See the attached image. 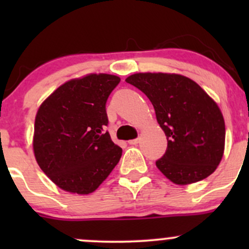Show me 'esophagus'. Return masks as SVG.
<instances>
[{
	"label": "esophagus",
	"mask_w": 249,
	"mask_h": 249,
	"mask_svg": "<svg viewBox=\"0 0 249 249\" xmlns=\"http://www.w3.org/2000/svg\"><path fill=\"white\" fill-rule=\"evenodd\" d=\"M138 142H139L138 138L132 139V141H128V144H130V145H136V144H138Z\"/></svg>",
	"instance_id": "esophagus-1"
}]
</instances>
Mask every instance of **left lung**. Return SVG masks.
Instances as JSON below:
<instances>
[{
  "label": "left lung",
  "instance_id": "1",
  "mask_svg": "<svg viewBox=\"0 0 249 249\" xmlns=\"http://www.w3.org/2000/svg\"><path fill=\"white\" fill-rule=\"evenodd\" d=\"M126 82L152 103L167 137L166 152L156 161L174 184L187 185L215 171L225 148V122L216 103L193 82L176 73H134Z\"/></svg>",
  "mask_w": 249,
  "mask_h": 249
}]
</instances>
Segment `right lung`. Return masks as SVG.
I'll use <instances>...</instances> for the list:
<instances>
[{"label":"right lung","mask_w":249,"mask_h":249,"mask_svg":"<svg viewBox=\"0 0 249 249\" xmlns=\"http://www.w3.org/2000/svg\"><path fill=\"white\" fill-rule=\"evenodd\" d=\"M121 78L99 73L64 83L37 111L34 152L62 190L89 194L118 164L122 148L107 128V101Z\"/></svg>","instance_id":"1"}]
</instances>
